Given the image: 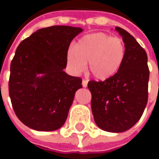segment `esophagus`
<instances>
[{
  "label": "esophagus",
  "mask_w": 159,
  "mask_h": 159,
  "mask_svg": "<svg viewBox=\"0 0 159 159\" xmlns=\"http://www.w3.org/2000/svg\"><path fill=\"white\" fill-rule=\"evenodd\" d=\"M82 84H83V88H86V87L88 86V82H87L86 80H83V83H82Z\"/></svg>",
  "instance_id": "1"
}]
</instances>
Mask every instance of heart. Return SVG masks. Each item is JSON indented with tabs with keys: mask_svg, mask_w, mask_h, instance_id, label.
<instances>
[{
	"mask_svg": "<svg viewBox=\"0 0 159 159\" xmlns=\"http://www.w3.org/2000/svg\"><path fill=\"white\" fill-rule=\"evenodd\" d=\"M126 47L122 38L97 32L81 37L74 49H69L66 63L70 70L79 74L88 64L89 72L96 80L105 81L117 74L123 66Z\"/></svg>",
	"mask_w": 159,
	"mask_h": 159,
	"instance_id": "obj_1",
	"label": "heart"
}]
</instances>
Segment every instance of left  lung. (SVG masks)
I'll list each match as a JSON object with an SVG mask.
<instances>
[{"mask_svg":"<svg viewBox=\"0 0 159 159\" xmlns=\"http://www.w3.org/2000/svg\"><path fill=\"white\" fill-rule=\"evenodd\" d=\"M115 30L123 37L126 55L119 71L110 79L89 81L91 108L97 126L111 133L129 129L140 120L148 100L149 69L146 51L125 30Z\"/></svg>","mask_w":159,"mask_h":159,"instance_id":"left-lung-1","label":"left lung"}]
</instances>
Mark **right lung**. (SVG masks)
Returning a JSON list of instances; mask_svg holds the SVG:
<instances>
[{
    "label": "right lung",
    "instance_id": "right-lung-1",
    "mask_svg": "<svg viewBox=\"0 0 159 159\" xmlns=\"http://www.w3.org/2000/svg\"><path fill=\"white\" fill-rule=\"evenodd\" d=\"M82 28H42L20 42L10 66L9 95L16 116L37 131H53L66 123L82 79L64 71L70 42Z\"/></svg>",
    "mask_w": 159,
    "mask_h": 159
}]
</instances>
